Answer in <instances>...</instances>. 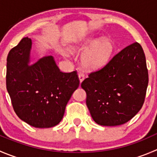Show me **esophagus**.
<instances>
[{
  "label": "esophagus",
  "mask_w": 157,
  "mask_h": 157,
  "mask_svg": "<svg viewBox=\"0 0 157 157\" xmlns=\"http://www.w3.org/2000/svg\"><path fill=\"white\" fill-rule=\"evenodd\" d=\"M78 78H79L80 82H82L85 78V75L83 74V73L80 72L79 74H78Z\"/></svg>",
  "instance_id": "34e87169"
}]
</instances>
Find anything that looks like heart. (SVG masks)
<instances>
[{"label":"heart","instance_id":"1","mask_svg":"<svg viewBox=\"0 0 157 157\" xmlns=\"http://www.w3.org/2000/svg\"><path fill=\"white\" fill-rule=\"evenodd\" d=\"M90 49H89L88 48ZM85 52L82 56L81 63L86 69H96L104 66L113 52V44L109 39L88 38L77 43L71 48V52Z\"/></svg>","mask_w":157,"mask_h":157}]
</instances>
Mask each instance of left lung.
Wrapping results in <instances>:
<instances>
[{
    "label": "left lung",
    "mask_w": 157,
    "mask_h": 157,
    "mask_svg": "<svg viewBox=\"0 0 157 157\" xmlns=\"http://www.w3.org/2000/svg\"><path fill=\"white\" fill-rule=\"evenodd\" d=\"M147 62L142 46L134 42L113 56L82 82L86 105L97 124H124L141 109L148 86Z\"/></svg>",
    "instance_id": "left-lung-1"
}]
</instances>
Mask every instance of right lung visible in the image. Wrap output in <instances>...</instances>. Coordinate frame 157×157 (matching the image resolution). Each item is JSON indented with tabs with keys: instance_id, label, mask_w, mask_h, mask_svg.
Returning <instances> with one entry per match:
<instances>
[{
	"instance_id": "1",
	"label": "right lung",
	"mask_w": 157,
	"mask_h": 157,
	"mask_svg": "<svg viewBox=\"0 0 157 157\" xmlns=\"http://www.w3.org/2000/svg\"><path fill=\"white\" fill-rule=\"evenodd\" d=\"M31 38H24L9 52L6 86L13 108L24 122L50 128L61 122L65 107L79 86L76 71L62 72L52 56L31 62Z\"/></svg>"
}]
</instances>
